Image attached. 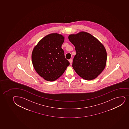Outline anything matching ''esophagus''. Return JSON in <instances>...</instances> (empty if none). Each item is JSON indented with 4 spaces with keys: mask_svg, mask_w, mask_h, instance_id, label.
<instances>
[{
    "mask_svg": "<svg viewBox=\"0 0 129 129\" xmlns=\"http://www.w3.org/2000/svg\"><path fill=\"white\" fill-rule=\"evenodd\" d=\"M69 61L71 64H72V59H70V60H69Z\"/></svg>",
    "mask_w": 129,
    "mask_h": 129,
    "instance_id": "1",
    "label": "esophagus"
}]
</instances>
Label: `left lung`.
Listing matches in <instances>:
<instances>
[{"label": "left lung", "mask_w": 129, "mask_h": 129, "mask_svg": "<svg viewBox=\"0 0 129 129\" xmlns=\"http://www.w3.org/2000/svg\"><path fill=\"white\" fill-rule=\"evenodd\" d=\"M69 39L75 47L72 67L77 75L87 80L96 78L106 64L107 54L103 44L85 32L70 35Z\"/></svg>", "instance_id": "1"}]
</instances>
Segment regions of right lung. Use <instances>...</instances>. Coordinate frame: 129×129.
I'll list each match as a JSON object with an SVG mask.
<instances>
[{
	"mask_svg": "<svg viewBox=\"0 0 129 129\" xmlns=\"http://www.w3.org/2000/svg\"><path fill=\"white\" fill-rule=\"evenodd\" d=\"M64 41L62 35L50 34L40 40L33 51V67L37 73L47 81L57 79L70 64L61 48Z\"/></svg>",
	"mask_w": 129,
	"mask_h": 129,
	"instance_id": "add662e5",
	"label": "right lung"
}]
</instances>
